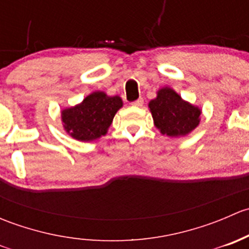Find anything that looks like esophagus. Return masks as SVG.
Listing matches in <instances>:
<instances>
[{
    "label": "esophagus",
    "instance_id": "1",
    "mask_svg": "<svg viewBox=\"0 0 249 249\" xmlns=\"http://www.w3.org/2000/svg\"><path fill=\"white\" fill-rule=\"evenodd\" d=\"M131 105H132V106H134V107H142V106H143V99L136 100V101L131 102Z\"/></svg>",
    "mask_w": 249,
    "mask_h": 249
}]
</instances>
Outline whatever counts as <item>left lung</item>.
Returning a JSON list of instances; mask_svg holds the SVG:
<instances>
[{"label": "left lung", "mask_w": 249, "mask_h": 249, "mask_svg": "<svg viewBox=\"0 0 249 249\" xmlns=\"http://www.w3.org/2000/svg\"><path fill=\"white\" fill-rule=\"evenodd\" d=\"M148 107L155 127L169 137L187 136L200 124L201 109L183 100L170 87L158 90L157 97L150 100Z\"/></svg>", "instance_id": "8db88e82"}]
</instances>
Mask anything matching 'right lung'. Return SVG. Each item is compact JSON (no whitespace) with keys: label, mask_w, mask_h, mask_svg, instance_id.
I'll return each instance as SVG.
<instances>
[{"label":"right lung","mask_w":249,"mask_h":249,"mask_svg":"<svg viewBox=\"0 0 249 249\" xmlns=\"http://www.w3.org/2000/svg\"><path fill=\"white\" fill-rule=\"evenodd\" d=\"M123 107L122 97L108 96L105 91H94L80 104L61 110L64 130L72 139L90 142L105 136L115 113Z\"/></svg>","instance_id":"obj_1"}]
</instances>
